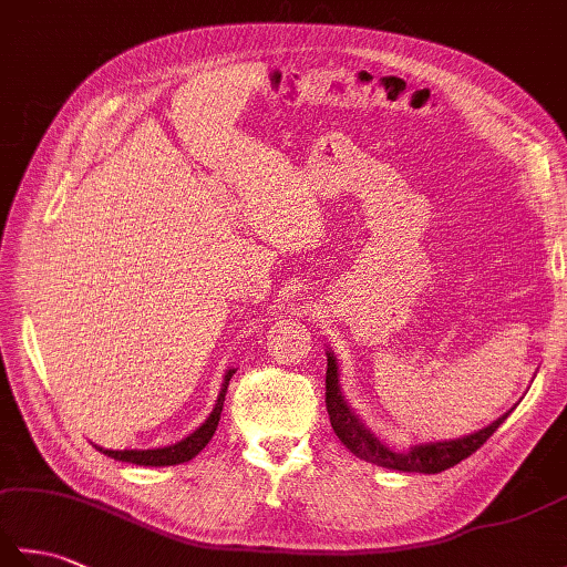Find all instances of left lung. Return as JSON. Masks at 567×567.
Here are the masks:
<instances>
[{"label": "left lung", "instance_id": "8db88e82", "mask_svg": "<svg viewBox=\"0 0 567 567\" xmlns=\"http://www.w3.org/2000/svg\"><path fill=\"white\" fill-rule=\"evenodd\" d=\"M327 412H329L336 436H339L346 449L353 455H358L360 461L402 470V473H429V475L449 470L461 461H465L467 455H473L480 445H483L492 433L504 424V419L509 416L507 412L504 416H499L495 424H489L487 429H480L477 433H470L465 439L414 445V449L406 453H394L388 449V445L372 436V433L360 424L351 409H348L339 388V365H336V358L331 353H329V368H327Z\"/></svg>", "mask_w": 567, "mask_h": 567}]
</instances>
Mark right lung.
Returning a JSON list of instances; mask_svg holds the SVG:
<instances>
[{"mask_svg": "<svg viewBox=\"0 0 567 567\" xmlns=\"http://www.w3.org/2000/svg\"><path fill=\"white\" fill-rule=\"evenodd\" d=\"M236 370H228L226 378H224V388L219 400H216L214 412L209 414V419L204 421V424L195 431L189 433L185 441H179L175 445H165V449H151V451H104L100 449L104 455L114 457V461H122V463H134V465H177V463H187L195 457L204 445H207L214 436L216 426H219V419H221V409H224V396H226V388H228V380H231Z\"/></svg>", "mask_w": 567, "mask_h": 567, "instance_id": "add662e5", "label": "right lung"}]
</instances>
